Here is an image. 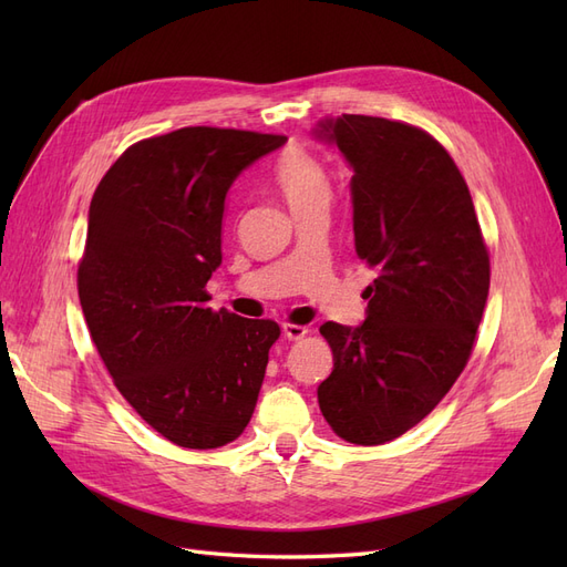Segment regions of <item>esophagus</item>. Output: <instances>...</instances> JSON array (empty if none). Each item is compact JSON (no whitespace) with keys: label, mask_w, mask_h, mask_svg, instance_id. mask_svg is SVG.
<instances>
[{"label":"esophagus","mask_w":567,"mask_h":567,"mask_svg":"<svg viewBox=\"0 0 567 567\" xmlns=\"http://www.w3.org/2000/svg\"><path fill=\"white\" fill-rule=\"evenodd\" d=\"M284 336L288 340H300L307 336V329L305 326H298V323H284Z\"/></svg>","instance_id":"esophagus-1"}]
</instances>
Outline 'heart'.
<instances>
[{
	"mask_svg": "<svg viewBox=\"0 0 567 567\" xmlns=\"http://www.w3.org/2000/svg\"><path fill=\"white\" fill-rule=\"evenodd\" d=\"M274 182L293 210L302 208V205L331 200V179L323 163L300 146H290L281 153L277 165H274Z\"/></svg>",
	"mask_w": 567,
	"mask_h": 567,
	"instance_id": "heart-1",
	"label": "heart"
}]
</instances>
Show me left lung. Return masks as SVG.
<instances>
[{"label":"left lung","instance_id":"left-lung-1","mask_svg":"<svg viewBox=\"0 0 567 567\" xmlns=\"http://www.w3.org/2000/svg\"><path fill=\"white\" fill-rule=\"evenodd\" d=\"M352 167L354 250L379 279L367 319L326 321L333 371L317 388L338 437L383 444L423 421L466 367L489 293L473 198L431 134L371 115L319 120Z\"/></svg>","mask_w":567,"mask_h":567}]
</instances>
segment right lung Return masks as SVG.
<instances>
[{"label":"right lung","instance_id":"1","mask_svg":"<svg viewBox=\"0 0 567 567\" xmlns=\"http://www.w3.org/2000/svg\"><path fill=\"white\" fill-rule=\"evenodd\" d=\"M281 134L182 127L130 146L99 182L78 269L90 336L115 388L186 450L246 431L279 323L213 312L221 217L236 177Z\"/></svg>","mask_w":567,"mask_h":567}]
</instances>
